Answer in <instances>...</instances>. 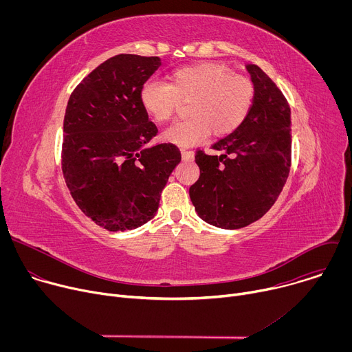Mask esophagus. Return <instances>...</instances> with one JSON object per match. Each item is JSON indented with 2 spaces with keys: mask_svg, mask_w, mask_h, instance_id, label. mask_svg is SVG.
Masks as SVG:
<instances>
[{
  "mask_svg": "<svg viewBox=\"0 0 352 352\" xmlns=\"http://www.w3.org/2000/svg\"><path fill=\"white\" fill-rule=\"evenodd\" d=\"M181 156H182V159H184V160H186V162H192V160H193V157H195V153L192 152V150L182 148V150H181Z\"/></svg>",
  "mask_w": 352,
  "mask_h": 352,
  "instance_id": "esophagus-1",
  "label": "esophagus"
}]
</instances>
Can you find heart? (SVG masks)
<instances>
[{"label": "heart", "mask_w": 352, "mask_h": 352, "mask_svg": "<svg viewBox=\"0 0 352 352\" xmlns=\"http://www.w3.org/2000/svg\"><path fill=\"white\" fill-rule=\"evenodd\" d=\"M143 110L156 121H167L181 100L189 102L186 120L163 131V139L186 147L205 142L212 129L224 136L245 120L254 100V85L220 63H199L174 69L170 83L147 79L139 91Z\"/></svg>", "instance_id": "heart-1"}]
</instances>
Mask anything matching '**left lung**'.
Listing matches in <instances>:
<instances>
[{
    "mask_svg": "<svg viewBox=\"0 0 352 352\" xmlns=\"http://www.w3.org/2000/svg\"><path fill=\"white\" fill-rule=\"evenodd\" d=\"M254 102L242 124L212 148L197 150L199 179L189 188L204 221L236 230L263 217L274 205L291 167V110L277 85L255 64L245 65Z\"/></svg>",
    "mask_w": 352,
    "mask_h": 352,
    "instance_id": "obj_1",
    "label": "left lung"
}]
</instances>
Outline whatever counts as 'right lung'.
Instances as JSON below:
<instances>
[{
	"mask_svg": "<svg viewBox=\"0 0 352 352\" xmlns=\"http://www.w3.org/2000/svg\"><path fill=\"white\" fill-rule=\"evenodd\" d=\"M162 61L118 54L72 91L64 118L63 173L79 209L109 231L152 220L160 195L181 162L173 143L144 144L157 135L139 91Z\"/></svg>",
	"mask_w": 352,
	"mask_h": 352,
	"instance_id": "obj_1",
	"label": "right lung"
}]
</instances>
